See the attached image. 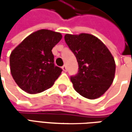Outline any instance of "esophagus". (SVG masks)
Returning a JSON list of instances; mask_svg holds the SVG:
<instances>
[{"instance_id": "1", "label": "esophagus", "mask_w": 132, "mask_h": 132, "mask_svg": "<svg viewBox=\"0 0 132 132\" xmlns=\"http://www.w3.org/2000/svg\"><path fill=\"white\" fill-rule=\"evenodd\" d=\"M62 70H63L64 72H67L68 68H67V66H66V65H63V66L62 67Z\"/></svg>"}]
</instances>
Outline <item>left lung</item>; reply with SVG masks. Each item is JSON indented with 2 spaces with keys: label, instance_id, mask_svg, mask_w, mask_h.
Masks as SVG:
<instances>
[{
  "label": "left lung",
  "instance_id": "8db88e82",
  "mask_svg": "<svg viewBox=\"0 0 132 132\" xmlns=\"http://www.w3.org/2000/svg\"><path fill=\"white\" fill-rule=\"evenodd\" d=\"M64 40L79 64L78 73L70 77L75 90L86 98L101 97L114 80L115 62L112 53L92 34H67Z\"/></svg>",
  "mask_w": 132,
  "mask_h": 132
}]
</instances>
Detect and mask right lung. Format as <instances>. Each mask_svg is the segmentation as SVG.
I'll list each match as a JSON object with an SVG mask.
<instances>
[{"mask_svg": "<svg viewBox=\"0 0 132 132\" xmlns=\"http://www.w3.org/2000/svg\"><path fill=\"white\" fill-rule=\"evenodd\" d=\"M62 37L41 29L28 36L11 53L10 70L14 81L25 92L42 93L51 87L62 70L54 64L52 48Z\"/></svg>", "mask_w": 132, "mask_h": 132, "instance_id": "1", "label": "right lung"}]
</instances>
